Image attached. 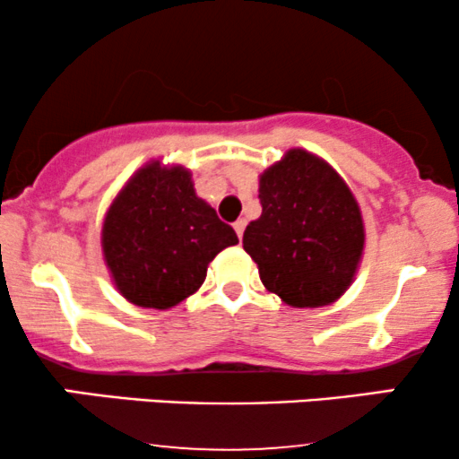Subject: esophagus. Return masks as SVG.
<instances>
[{
    "label": "esophagus",
    "instance_id": "34e87169",
    "mask_svg": "<svg viewBox=\"0 0 459 459\" xmlns=\"http://www.w3.org/2000/svg\"><path fill=\"white\" fill-rule=\"evenodd\" d=\"M233 229H235V233H237V237H244V230H246V220H237V222L233 224Z\"/></svg>",
    "mask_w": 459,
    "mask_h": 459
}]
</instances>
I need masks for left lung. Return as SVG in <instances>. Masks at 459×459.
Returning <instances> with one entry per match:
<instances>
[{
    "label": "left lung",
    "instance_id": "1",
    "mask_svg": "<svg viewBox=\"0 0 459 459\" xmlns=\"http://www.w3.org/2000/svg\"><path fill=\"white\" fill-rule=\"evenodd\" d=\"M259 200L263 213L246 226L244 250L267 291L298 308L343 296L365 246L360 209L343 178L293 149L263 172Z\"/></svg>",
    "mask_w": 459,
    "mask_h": 459
}]
</instances>
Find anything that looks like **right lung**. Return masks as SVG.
Wrapping results in <instances>:
<instances>
[{
    "mask_svg": "<svg viewBox=\"0 0 459 459\" xmlns=\"http://www.w3.org/2000/svg\"><path fill=\"white\" fill-rule=\"evenodd\" d=\"M237 241L233 226L196 196L189 172L160 161L131 178L103 224L116 287L144 308H170L198 291L209 263Z\"/></svg>",
    "mask_w": 459,
    "mask_h": 459,
    "instance_id": "add662e5",
    "label": "right lung"
}]
</instances>
